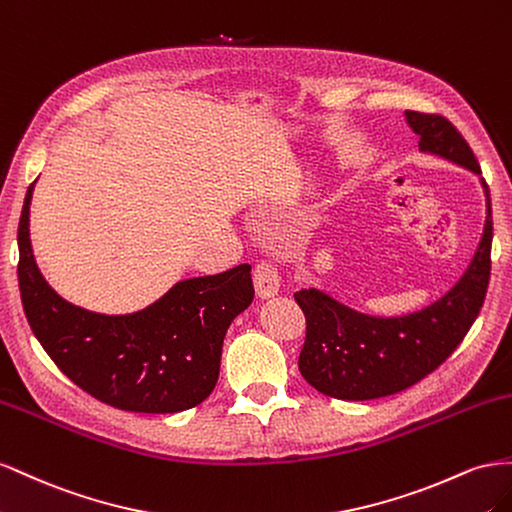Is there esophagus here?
Returning a JSON list of instances; mask_svg holds the SVG:
<instances>
[{
    "label": "esophagus",
    "instance_id": "obj_1",
    "mask_svg": "<svg viewBox=\"0 0 512 512\" xmlns=\"http://www.w3.org/2000/svg\"><path fill=\"white\" fill-rule=\"evenodd\" d=\"M253 281H255V289H257L259 298H272V296L279 294L281 276H279V272H276V268L270 264V261H259V264L255 266Z\"/></svg>",
    "mask_w": 512,
    "mask_h": 512
}]
</instances>
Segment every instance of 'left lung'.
Listing matches in <instances>:
<instances>
[{
  "label": "left lung",
  "instance_id": "8db88e82",
  "mask_svg": "<svg viewBox=\"0 0 512 512\" xmlns=\"http://www.w3.org/2000/svg\"><path fill=\"white\" fill-rule=\"evenodd\" d=\"M420 152L440 156L480 175V165L459 130L442 115L405 111ZM483 238L470 266L450 291L416 313L375 317L349 309L315 287L294 294L306 317L298 367L315 390L332 399L371 401L418 384L455 352L485 302L491 274V197Z\"/></svg>",
  "mask_w": 512,
  "mask_h": 512
}]
</instances>
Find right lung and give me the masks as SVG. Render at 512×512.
I'll return each mask as SVG.
<instances>
[{"instance_id": "add662e5", "label": "right lung", "mask_w": 512, "mask_h": 512, "mask_svg": "<svg viewBox=\"0 0 512 512\" xmlns=\"http://www.w3.org/2000/svg\"><path fill=\"white\" fill-rule=\"evenodd\" d=\"M29 184L19 221V289L29 328L68 379L126 412L175 414L210 397L225 332L255 289L251 266L175 283L128 315H102L66 302L40 274L29 242Z\"/></svg>"}]
</instances>
